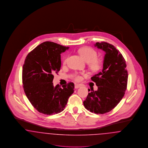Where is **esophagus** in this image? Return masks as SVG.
Returning <instances> with one entry per match:
<instances>
[{
    "instance_id": "obj_1",
    "label": "esophagus",
    "mask_w": 148,
    "mask_h": 148,
    "mask_svg": "<svg viewBox=\"0 0 148 148\" xmlns=\"http://www.w3.org/2000/svg\"><path fill=\"white\" fill-rule=\"evenodd\" d=\"M81 86V85L79 84H76L75 85V89H77V88H80Z\"/></svg>"
}]
</instances>
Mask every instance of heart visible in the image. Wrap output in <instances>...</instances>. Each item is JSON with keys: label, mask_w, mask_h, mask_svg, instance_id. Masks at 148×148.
Returning a JSON list of instances; mask_svg holds the SVG:
<instances>
[{"label": "heart", "mask_w": 148, "mask_h": 148, "mask_svg": "<svg viewBox=\"0 0 148 148\" xmlns=\"http://www.w3.org/2000/svg\"><path fill=\"white\" fill-rule=\"evenodd\" d=\"M79 55L88 64V68L92 71L96 72L99 71L103 65V61L100 58L97 57V52L95 50L90 47H84L78 50ZM68 60V58H65L63 61V64L65 65ZM74 79L77 81H80L82 77L79 75H75Z\"/></svg>", "instance_id": "1"}]
</instances>
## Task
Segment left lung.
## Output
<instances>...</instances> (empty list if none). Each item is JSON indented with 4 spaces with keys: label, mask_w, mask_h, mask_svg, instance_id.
I'll use <instances>...</instances> for the list:
<instances>
[{
    "label": "left lung",
    "mask_w": 148,
    "mask_h": 148,
    "mask_svg": "<svg viewBox=\"0 0 148 148\" xmlns=\"http://www.w3.org/2000/svg\"><path fill=\"white\" fill-rule=\"evenodd\" d=\"M94 45L106 52L103 68L91 77L98 90L92 89L83 104L90 112L103 114L110 112L124 96L128 74L126 62L114 45L106 42H96Z\"/></svg>",
    "instance_id": "1"
}]
</instances>
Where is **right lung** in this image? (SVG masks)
<instances>
[{
    "mask_svg": "<svg viewBox=\"0 0 148 148\" xmlns=\"http://www.w3.org/2000/svg\"><path fill=\"white\" fill-rule=\"evenodd\" d=\"M56 42H45L31 51L25 58L22 71L25 94L32 105L39 113L53 115L64 109L74 92L70 82L61 88L53 85V74L61 67L60 54L68 49Z\"/></svg>",
    "mask_w": 148,
    "mask_h": 148,
    "instance_id": "obj_1",
    "label": "right lung"
}]
</instances>
